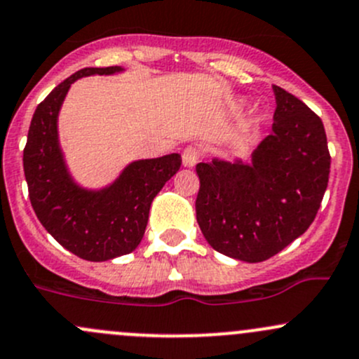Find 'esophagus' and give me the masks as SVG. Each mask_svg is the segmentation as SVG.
I'll return each mask as SVG.
<instances>
[{"label":"esophagus","mask_w":359,"mask_h":359,"mask_svg":"<svg viewBox=\"0 0 359 359\" xmlns=\"http://www.w3.org/2000/svg\"><path fill=\"white\" fill-rule=\"evenodd\" d=\"M201 160V151H199L196 146H187L182 153V163L184 167H194L198 161Z\"/></svg>","instance_id":"obj_1"}]
</instances>
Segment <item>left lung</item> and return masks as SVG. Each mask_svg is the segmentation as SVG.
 I'll return each mask as SVG.
<instances>
[{
  "label": "left lung",
  "instance_id": "8db88e82",
  "mask_svg": "<svg viewBox=\"0 0 359 359\" xmlns=\"http://www.w3.org/2000/svg\"><path fill=\"white\" fill-rule=\"evenodd\" d=\"M271 134L252 163L224 160L196 165V218L215 251L248 263L265 262L303 236L318 213L330 173L322 118L273 86Z\"/></svg>",
  "mask_w": 359,
  "mask_h": 359
}]
</instances>
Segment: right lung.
<instances>
[{
	"mask_svg": "<svg viewBox=\"0 0 359 359\" xmlns=\"http://www.w3.org/2000/svg\"><path fill=\"white\" fill-rule=\"evenodd\" d=\"M120 70L82 69L56 86L37 104L24 149L25 180L37 218L63 248L88 262H107L139 246L154 196L182 163L177 153L132 161L111 186L101 191L82 189L72 180L56 123L63 100L77 79Z\"/></svg>",
	"mask_w": 359,
	"mask_h": 359,
	"instance_id": "1",
	"label": "right lung"
}]
</instances>
